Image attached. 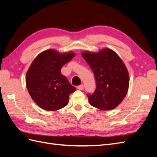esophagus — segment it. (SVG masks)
<instances>
[{
    "label": "esophagus",
    "instance_id": "1",
    "mask_svg": "<svg viewBox=\"0 0 157 157\" xmlns=\"http://www.w3.org/2000/svg\"><path fill=\"white\" fill-rule=\"evenodd\" d=\"M77 88H78V90H83V89H84V85H83V84H81V85H80V86H78Z\"/></svg>",
    "mask_w": 157,
    "mask_h": 157
}]
</instances>
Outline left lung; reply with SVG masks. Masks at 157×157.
<instances>
[{
    "mask_svg": "<svg viewBox=\"0 0 157 157\" xmlns=\"http://www.w3.org/2000/svg\"><path fill=\"white\" fill-rule=\"evenodd\" d=\"M82 56L91 67L96 88L88 94L90 103L101 110H112L122 101L129 86L124 63L115 52L105 48L98 53L84 52Z\"/></svg>",
    "mask_w": 157,
    "mask_h": 157,
    "instance_id": "left-lung-1",
    "label": "left lung"
}]
</instances>
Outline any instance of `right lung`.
Wrapping results in <instances>:
<instances>
[{
  "label": "right lung",
  "mask_w": 157,
  "mask_h": 157,
  "mask_svg": "<svg viewBox=\"0 0 157 157\" xmlns=\"http://www.w3.org/2000/svg\"><path fill=\"white\" fill-rule=\"evenodd\" d=\"M75 57L73 52L59 54L47 50L36 56L26 75V86L31 97L46 111H56L67 105L69 95L76 88L61 69Z\"/></svg>",
  "instance_id": "obj_1"
}]
</instances>
